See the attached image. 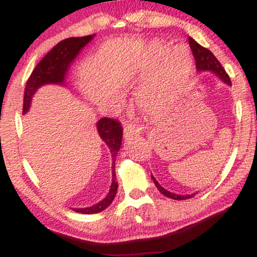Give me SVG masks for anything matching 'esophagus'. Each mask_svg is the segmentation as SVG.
Wrapping results in <instances>:
<instances>
[{
	"instance_id": "esophagus-1",
	"label": "esophagus",
	"mask_w": 257,
	"mask_h": 257,
	"mask_svg": "<svg viewBox=\"0 0 257 257\" xmlns=\"http://www.w3.org/2000/svg\"><path fill=\"white\" fill-rule=\"evenodd\" d=\"M138 134H140V129L137 128V125H135L134 123L126 122L124 124V137L129 138V137H133V135H138Z\"/></svg>"
}]
</instances>
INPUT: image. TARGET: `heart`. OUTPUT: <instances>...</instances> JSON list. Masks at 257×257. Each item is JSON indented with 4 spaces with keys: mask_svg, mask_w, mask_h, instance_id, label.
<instances>
[{
    "mask_svg": "<svg viewBox=\"0 0 257 257\" xmlns=\"http://www.w3.org/2000/svg\"><path fill=\"white\" fill-rule=\"evenodd\" d=\"M192 69V54L186 44L180 43L172 48L159 41L150 44L134 71L138 82L150 79L139 91V107L147 116L167 114L184 93Z\"/></svg>",
    "mask_w": 257,
    "mask_h": 257,
    "instance_id": "heart-1",
    "label": "heart"
}]
</instances>
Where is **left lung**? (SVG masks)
Returning a JSON list of instances; mask_svg holds the SVG:
<instances>
[{
  "label": "left lung",
  "mask_w": 257,
  "mask_h": 257,
  "mask_svg": "<svg viewBox=\"0 0 257 257\" xmlns=\"http://www.w3.org/2000/svg\"><path fill=\"white\" fill-rule=\"evenodd\" d=\"M188 43H190L191 49H192L194 60H196V67L198 71L214 72L215 75L219 76V77L222 79L226 84L231 85V79H229V76L227 75L225 69L222 67V65H221L220 61L215 58V55L213 54V53L209 51V49H206V48H204V47L200 46L199 43H197L192 37H188ZM151 179L153 180V182H155L156 187L159 190V192H161L162 194H164V196L168 197V198L182 200V199L192 198L194 194H196V193H192V194H186V196H181V194L172 193V192H169V191H167L166 188L162 187V186L158 184L157 180L153 178V176H151Z\"/></svg>",
  "instance_id": "8db88e82"
}]
</instances>
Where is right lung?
Returning a JSON list of instances; mask_svg holds the SVG:
<instances>
[{"instance_id": "obj_1", "label": "right lung", "mask_w": 257, "mask_h": 257, "mask_svg": "<svg viewBox=\"0 0 257 257\" xmlns=\"http://www.w3.org/2000/svg\"><path fill=\"white\" fill-rule=\"evenodd\" d=\"M93 36L94 35L84 37L66 38V40L59 42L55 47H53L52 51L44 55L42 60L34 69L28 82H26L24 102H23V113H26L29 111L32 95L36 93L38 88L49 83L64 84L70 65L73 63V60L77 58L82 48L89 42ZM96 129H98L100 138L107 145L112 156V184L106 198L99 202L98 204L89 206V208L73 209L76 213L96 214L105 210L113 202L117 193V187H118V184L116 181V173H114V161H116L117 152L119 151L120 145H122L123 128L117 119L104 117V118L98 120Z\"/></svg>"}]
</instances>
